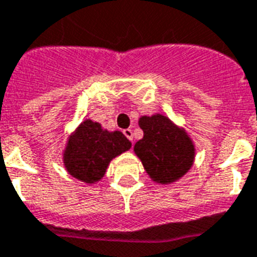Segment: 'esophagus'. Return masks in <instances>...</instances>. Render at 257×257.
I'll return each mask as SVG.
<instances>
[{"label":"esophagus","instance_id":"34e87169","mask_svg":"<svg viewBox=\"0 0 257 257\" xmlns=\"http://www.w3.org/2000/svg\"><path fill=\"white\" fill-rule=\"evenodd\" d=\"M123 134L127 137V140H130V141L133 142V130H130V128H126V130H123Z\"/></svg>","mask_w":257,"mask_h":257}]
</instances>
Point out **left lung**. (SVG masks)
Here are the masks:
<instances>
[{"label": "left lung", "mask_w": 257, "mask_h": 257, "mask_svg": "<svg viewBox=\"0 0 257 257\" xmlns=\"http://www.w3.org/2000/svg\"><path fill=\"white\" fill-rule=\"evenodd\" d=\"M138 124L144 137L134 145V152L153 182H175L192 168L196 149L185 128L160 113L142 116Z\"/></svg>", "instance_id": "left-lung-1"}]
</instances>
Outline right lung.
I'll use <instances>...</instances> for the list:
<instances>
[{"mask_svg": "<svg viewBox=\"0 0 257 257\" xmlns=\"http://www.w3.org/2000/svg\"><path fill=\"white\" fill-rule=\"evenodd\" d=\"M130 148L123 133L104 130L100 123L86 119L68 137L63 162L71 177L95 183L105 175L110 160Z\"/></svg>", "mask_w": 257, "mask_h": 257, "instance_id": "1", "label": "right lung"}]
</instances>
